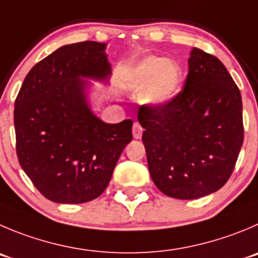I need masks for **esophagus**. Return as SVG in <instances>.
I'll return each instance as SVG.
<instances>
[{"mask_svg":"<svg viewBox=\"0 0 258 258\" xmlns=\"http://www.w3.org/2000/svg\"><path fill=\"white\" fill-rule=\"evenodd\" d=\"M142 133H143V127L141 126V124H139V122H134V125H133V137L134 138L141 139Z\"/></svg>","mask_w":258,"mask_h":258,"instance_id":"esophagus-1","label":"esophagus"}]
</instances>
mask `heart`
I'll use <instances>...</instances> for the list:
<instances>
[{
	"label": "heart",
	"instance_id": "b5f03b06",
	"mask_svg": "<svg viewBox=\"0 0 258 258\" xmlns=\"http://www.w3.org/2000/svg\"><path fill=\"white\" fill-rule=\"evenodd\" d=\"M182 81L183 72L178 63L148 55L125 73L122 86L139 94V99L147 106L163 107L175 101Z\"/></svg>",
	"mask_w": 258,
	"mask_h": 258
}]
</instances>
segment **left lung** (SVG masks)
Here are the masks:
<instances>
[{"label": "left lung", "mask_w": 258, "mask_h": 258, "mask_svg": "<svg viewBox=\"0 0 258 258\" xmlns=\"http://www.w3.org/2000/svg\"><path fill=\"white\" fill-rule=\"evenodd\" d=\"M138 121L149 173L164 195L199 199L229 180L243 144L242 97L217 57L194 48L175 101L142 106Z\"/></svg>", "instance_id": "left-lung-1"}]
</instances>
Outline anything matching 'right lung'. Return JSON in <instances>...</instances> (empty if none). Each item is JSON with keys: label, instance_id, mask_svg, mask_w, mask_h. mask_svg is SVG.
<instances>
[{"label": "right lung", "instance_id": "add662e5", "mask_svg": "<svg viewBox=\"0 0 258 258\" xmlns=\"http://www.w3.org/2000/svg\"><path fill=\"white\" fill-rule=\"evenodd\" d=\"M106 44L82 41L60 46L36 63L15 101L16 153L41 195L59 204L99 198L115 164L131 143V119L107 124L91 110L90 82H107Z\"/></svg>", "mask_w": 258, "mask_h": 258}]
</instances>
